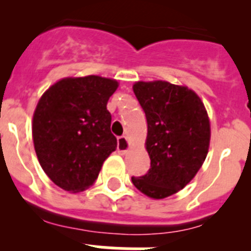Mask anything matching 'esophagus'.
<instances>
[{
  "label": "esophagus",
  "instance_id": "34e87169",
  "mask_svg": "<svg viewBox=\"0 0 251 251\" xmlns=\"http://www.w3.org/2000/svg\"><path fill=\"white\" fill-rule=\"evenodd\" d=\"M128 148H129V145H128V141L126 137H119L118 138V150L119 154H126L128 152Z\"/></svg>",
  "mask_w": 251,
  "mask_h": 251
}]
</instances>
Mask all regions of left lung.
I'll return each instance as SVG.
<instances>
[{"instance_id":"left-lung-1","label":"left lung","mask_w":251,"mask_h":251,"mask_svg":"<svg viewBox=\"0 0 251 251\" xmlns=\"http://www.w3.org/2000/svg\"><path fill=\"white\" fill-rule=\"evenodd\" d=\"M133 92L146 113L151 168L145 176L132 177V182L152 199H165L182 190L207 156V112L199 95L187 86L138 81Z\"/></svg>"}]
</instances>
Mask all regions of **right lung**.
<instances>
[{
    "instance_id": "right-lung-1",
    "label": "right lung",
    "mask_w": 251,
    "mask_h": 251,
    "mask_svg": "<svg viewBox=\"0 0 251 251\" xmlns=\"http://www.w3.org/2000/svg\"><path fill=\"white\" fill-rule=\"evenodd\" d=\"M117 88L115 80L97 75L65 77L37 103L32 119L35 152L49 178L65 191L92 186L117 148L106 109Z\"/></svg>"
}]
</instances>
